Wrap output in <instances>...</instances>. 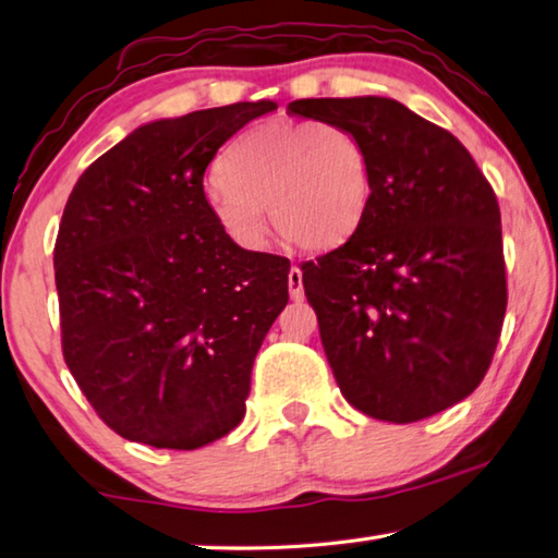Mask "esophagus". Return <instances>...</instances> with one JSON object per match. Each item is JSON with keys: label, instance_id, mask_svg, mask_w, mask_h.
Returning <instances> with one entry per match:
<instances>
[{"label": "esophagus", "instance_id": "obj_1", "mask_svg": "<svg viewBox=\"0 0 558 558\" xmlns=\"http://www.w3.org/2000/svg\"><path fill=\"white\" fill-rule=\"evenodd\" d=\"M288 288H290V298L295 302L305 298V288H302V270L298 266H292L288 272Z\"/></svg>", "mask_w": 558, "mask_h": 558}]
</instances>
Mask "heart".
<instances>
[{
	"mask_svg": "<svg viewBox=\"0 0 558 558\" xmlns=\"http://www.w3.org/2000/svg\"><path fill=\"white\" fill-rule=\"evenodd\" d=\"M206 209L231 241L256 248L268 231L298 248L327 251L356 233L372 204L362 140L319 120H272L241 132L216 167Z\"/></svg>",
	"mask_w": 558,
	"mask_h": 558,
	"instance_id": "1",
	"label": "heart"
}]
</instances>
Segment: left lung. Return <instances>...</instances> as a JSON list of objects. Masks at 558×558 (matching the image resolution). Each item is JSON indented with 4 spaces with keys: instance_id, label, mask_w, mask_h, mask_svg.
Segmentation results:
<instances>
[{
    "instance_id": "1",
    "label": "left lung",
    "mask_w": 558,
    "mask_h": 558,
    "mask_svg": "<svg viewBox=\"0 0 558 558\" xmlns=\"http://www.w3.org/2000/svg\"><path fill=\"white\" fill-rule=\"evenodd\" d=\"M344 128L372 159L362 226L302 266L339 391L366 415L413 423L477 389L507 310L493 186L458 137L399 100H292Z\"/></svg>"
}]
</instances>
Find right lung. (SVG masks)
I'll return each mask as SVG.
<instances>
[{"label":"right lung","mask_w":558,"mask_h":558,"mask_svg":"<svg viewBox=\"0 0 558 558\" xmlns=\"http://www.w3.org/2000/svg\"><path fill=\"white\" fill-rule=\"evenodd\" d=\"M276 108L235 102L140 125L65 202L53 248L63 359L122 438L196 450L243 418L253 359L288 305L290 260L219 229L204 172Z\"/></svg>","instance_id":"obj_1"}]
</instances>
